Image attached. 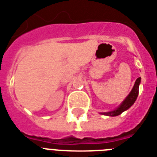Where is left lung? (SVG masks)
Returning a JSON list of instances; mask_svg holds the SVG:
<instances>
[{"mask_svg":"<svg viewBox=\"0 0 157 157\" xmlns=\"http://www.w3.org/2000/svg\"><path fill=\"white\" fill-rule=\"evenodd\" d=\"M140 77H138L136 82H135L134 86L132 88L131 93L129 94L127 97L125 99V101L121 103V105L117 109H116L115 111H109V112H102L101 114L105 115V116H110V117H117V116H119V115L121 114L123 111H125L126 110L129 109L134 104V102L136 101V100L137 98L138 93H139V85H140Z\"/></svg>","mask_w":157,"mask_h":157,"instance_id":"obj_1","label":"left lung"}]
</instances>
